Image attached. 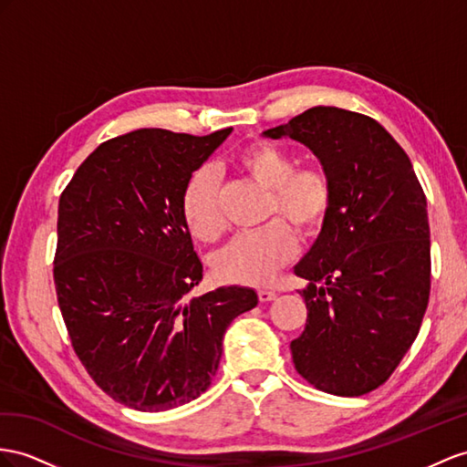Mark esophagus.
<instances>
[{
    "instance_id": "obj_1",
    "label": "esophagus",
    "mask_w": 467,
    "mask_h": 467,
    "mask_svg": "<svg viewBox=\"0 0 467 467\" xmlns=\"http://www.w3.org/2000/svg\"><path fill=\"white\" fill-rule=\"evenodd\" d=\"M258 300H260L262 304L276 300V292H270V290H258Z\"/></svg>"
}]
</instances>
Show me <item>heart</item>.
Here are the masks:
<instances>
[{
	"mask_svg": "<svg viewBox=\"0 0 467 467\" xmlns=\"http://www.w3.org/2000/svg\"><path fill=\"white\" fill-rule=\"evenodd\" d=\"M238 165L258 185L272 191L268 219L282 217L304 234H312L324 224L333 201L331 182L324 170H296L292 155L268 141L244 148L238 155ZM182 213L191 234L201 241H213L221 234L219 179L213 167L202 165L189 175L182 195ZM284 221H272L254 233L236 234L213 254L214 276L226 284H268L297 250L296 236Z\"/></svg>",
	"mask_w": 467,
	"mask_h": 467,
	"instance_id": "1",
	"label": "heart"
}]
</instances>
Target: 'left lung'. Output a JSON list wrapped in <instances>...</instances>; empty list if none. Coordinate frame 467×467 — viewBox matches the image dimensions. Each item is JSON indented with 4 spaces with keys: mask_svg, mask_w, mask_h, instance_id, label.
Segmentation results:
<instances>
[{
    "mask_svg": "<svg viewBox=\"0 0 467 467\" xmlns=\"http://www.w3.org/2000/svg\"><path fill=\"white\" fill-rule=\"evenodd\" d=\"M304 143L327 173L333 201L297 262L306 329L290 343L296 370L319 390L361 397L410 349L430 296V224L409 155L377 119L314 106L262 131Z\"/></svg>",
    "mask_w": 467,
    "mask_h": 467,
    "instance_id": "left-lung-1",
    "label": "left lung"
}]
</instances>
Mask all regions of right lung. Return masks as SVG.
I'll list each match as a JSON object with an SVG mask.
<instances>
[{"mask_svg":"<svg viewBox=\"0 0 467 467\" xmlns=\"http://www.w3.org/2000/svg\"><path fill=\"white\" fill-rule=\"evenodd\" d=\"M143 128L100 143L58 199L55 288L75 353L116 402L171 410L207 390L253 288L202 278L182 213L189 175L231 136Z\"/></svg>","mask_w":467,"mask_h":467,"instance_id":"add662e5","label":"right lung"}]
</instances>
